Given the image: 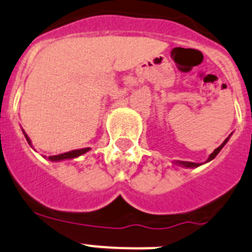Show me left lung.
<instances>
[{
  "instance_id": "obj_1",
  "label": "left lung",
  "mask_w": 252,
  "mask_h": 252,
  "mask_svg": "<svg viewBox=\"0 0 252 252\" xmlns=\"http://www.w3.org/2000/svg\"><path fill=\"white\" fill-rule=\"evenodd\" d=\"M229 137H231V134L228 135V137H227L226 139H224V142H223L222 144H220V147L218 148H216V150L213 151V152L211 153V155H209V157H208V159L207 161H205V162H209V161H212V159L214 158V157L217 156L218 153L220 152V150H222L223 147H224V146H226V143L227 142H228V139H229ZM176 165H179V166H183V167H190V168H194V167H198V166H200L202 165V163H196V162H189V161H176Z\"/></svg>"
}]
</instances>
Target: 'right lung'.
Wrapping results in <instances>:
<instances>
[{"label":"right lung","instance_id":"1","mask_svg":"<svg viewBox=\"0 0 252 252\" xmlns=\"http://www.w3.org/2000/svg\"><path fill=\"white\" fill-rule=\"evenodd\" d=\"M24 132V130H23ZM24 135H25L26 141H28V143L32 146V141H30V138L28 137V134H26L25 132H24ZM91 150V148H81V150H73V151H69V152H65V153H61V155H56V156H49L48 158L50 159V161H63V159H72V158H77L78 156H81V155H84V153L89 152V151Z\"/></svg>","mask_w":252,"mask_h":252}]
</instances>
